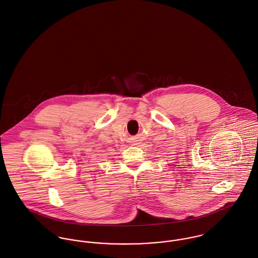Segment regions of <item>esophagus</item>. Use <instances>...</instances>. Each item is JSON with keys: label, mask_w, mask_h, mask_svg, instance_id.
I'll return each mask as SVG.
<instances>
[{"label": "esophagus", "mask_w": 258, "mask_h": 258, "mask_svg": "<svg viewBox=\"0 0 258 258\" xmlns=\"http://www.w3.org/2000/svg\"><path fill=\"white\" fill-rule=\"evenodd\" d=\"M131 143L133 146H138L139 144H141V139L139 136H135L133 138H131Z\"/></svg>", "instance_id": "obj_1"}]
</instances>
